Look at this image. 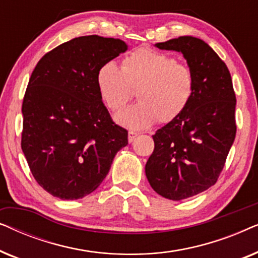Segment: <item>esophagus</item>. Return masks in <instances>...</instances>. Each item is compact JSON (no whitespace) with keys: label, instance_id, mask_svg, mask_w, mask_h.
Segmentation results:
<instances>
[{"label":"esophagus","instance_id":"obj_1","mask_svg":"<svg viewBox=\"0 0 258 258\" xmlns=\"http://www.w3.org/2000/svg\"><path fill=\"white\" fill-rule=\"evenodd\" d=\"M137 136H139V133H136V132H132V130H130V132L128 133V141H129V143H132L133 141L135 140Z\"/></svg>","mask_w":258,"mask_h":258}]
</instances>
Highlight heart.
Wrapping results in <instances>:
<instances>
[{"label": "heart", "instance_id": "1", "mask_svg": "<svg viewBox=\"0 0 258 258\" xmlns=\"http://www.w3.org/2000/svg\"><path fill=\"white\" fill-rule=\"evenodd\" d=\"M97 90L109 110L119 111L134 96L139 102L116 116L132 130L147 129L158 121L167 124L178 117L195 93V76L174 56L140 48L122 58L121 68L105 62L96 75Z\"/></svg>", "mask_w": 258, "mask_h": 258}]
</instances>
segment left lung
Listing matches in <instances>:
<instances>
[{
	"instance_id": "1",
	"label": "left lung",
	"mask_w": 258,
	"mask_h": 258,
	"mask_svg": "<svg viewBox=\"0 0 258 258\" xmlns=\"http://www.w3.org/2000/svg\"><path fill=\"white\" fill-rule=\"evenodd\" d=\"M182 52L195 76L185 110L153 135L146 175L158 195L195 196L217 182L236 136V95L228 67L206 42L181 36L155 44Z\"/></svg>"
}]
</instances>
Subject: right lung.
Instances as JSON below:
<instances>
[{
    "label": "right lung",
    "mask_w": 258,
    "mask_h": 258,
    "mask_svg": "<svg viewBox=\"0 0 258 258\" xmlns=\"http://www.w3.org/2000/svg\"><path fill=\"white\" fill-rule=\"evenodd\" d=\"M126 49L118 38L76 37L47 52L31 74L21 147L34 178L57 199L96 190L128 144V132L112 121L96 84L100 67Z\"/></svg>",
    "instance_id": "obj_1"
}]
</instances>
